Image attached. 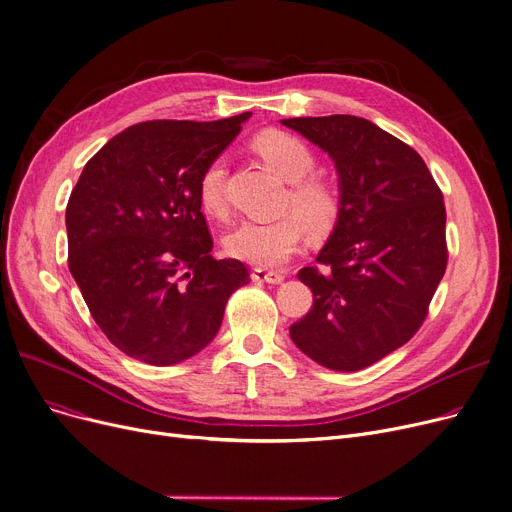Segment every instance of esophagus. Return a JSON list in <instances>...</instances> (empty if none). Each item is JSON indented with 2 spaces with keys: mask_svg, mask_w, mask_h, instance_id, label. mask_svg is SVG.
I'll return each mask as SVG.
<instances>
[{
  "mask_svg": "<svg viewBox=\"0 0 512 512\" xmlns=\"http://www.w3.org/2000/svg\"><path fill=\"white\" fill-rule=\"evenodd\" d=\"M253 280L255 282H265V284H280L284 280V274L274 272V270H265V267H255Z\"/></svg>",
  "mask_w": 512,
  "mask_h": 512,
  "instance_id": "esophagus-1",
  "label": "esophagus"
}]
</instances>
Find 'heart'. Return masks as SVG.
I'll return each mask as SVG.
<instances>
[{
	"label": "heart",
	"instance_id": "heart-1",
	"mask_svg": "<svg viewBox=\"0 0 512 512\" xmlns=\"http://www.w3.org/2000/svg\"><path fill=\"white\" fill-rule=\"evenodd\" d=\"M253 149L278 176L290 182L284 207L297 213H286L270 222H242L226 236L224 245L240 261L278 267L299 249L307 228L315 236H326L336 228L342 215V197L332 182L311 176L315 155L294 134L267 130L253 141ZM226 176L228 161L218 155L203 168L197 182L199 205L213 218H224L228 211Z\"/></svg>",
	"mask_w": 512,
	"mask_h": 512
}]
</instances>
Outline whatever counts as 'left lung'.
<instances>
[{
	"label": "left lung",
	"instance_id": "1",
	"mask_svg": "<svg viewBox=\"0 0 512 512\" xmlns=\"http://www.w3.org/2000/svg\"><path fill=\"white\" fill-rule=\"evenodd\" d=\"M338 170L342 215L299 280L313 307L290 338L315 363L359 371L407 344L446 272V207L421 155L357 116L288 118Z\"/></svg>",
	"mask_w": 512,
	"mask_h": 512
}]
</instances>
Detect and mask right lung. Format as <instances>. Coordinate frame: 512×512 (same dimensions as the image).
<instances>
[{
	"label": "right lung",
	"mask_w": 512,
	"mask_h": 512,
	"mask_svg": "<svg viewBox=\"0 0 512 512\" xmlns=\"http://www.w3.org/2000/svg\"><path fill=\"white\" fill-rule=\"evenodd\" d=\"M249 116L134 124L87 161L74 186L70 274L101 332L132 359H191L218 334L230 294L251 280L245 263L211 255L197 199L203 168Z\"/></svg>",
	"instance_id": "1"
}]
</instances>
